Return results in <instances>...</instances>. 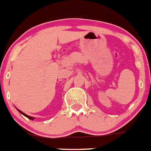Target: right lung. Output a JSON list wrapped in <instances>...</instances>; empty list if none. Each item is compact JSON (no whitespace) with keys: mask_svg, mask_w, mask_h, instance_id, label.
<instances>
[{"mask_svg":"<svg viewBox=\"0 0 151 151\" xmlns=\"http://www.w3.org/2000/svg\"><path fill=\"white\" fill-rule=\"evenodd\" d=\"M17 110H18V109H17ZM18 111L19 112V113H22V115H24V116H26V117H27V118H29V119H32V120L33 119H34V118H33V117H32V116H28V115H26V114H25V113H22V111H20V110H18Z\"/></svg>","mask_w":151,"mask_h":151,"instance_id":"add662e5","label":"right lung"}]
</instances>
